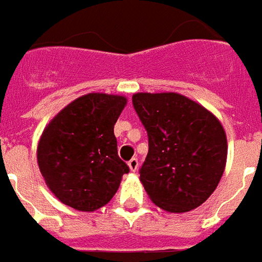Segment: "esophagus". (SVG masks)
Instances as JSON below:
<instances>
[{"mask_svg": "<svg viewBox=\"0 0 262 262\" xmlns=\"http://www.w3.org/2000/svg\"><path fill=\"white\" fill-rule=\"evenodd\" d=\"M127 165H129V168H130V171H137V167H139V161H137V159H132L129 163H127Z\"/></svg>", "mask_w": 262, "mask_h": 262, "instance_id": "1", "label": "esophagus"}]
</instances>
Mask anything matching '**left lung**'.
<instances>
[{"instance_id":"1","label":"left lung","mask_w":262,"mask_h":262,"mask_svg":"<svg viewBox=\"0 0 262 262\" xmlns=\"http://www.w3.org/2000/svg\"><path fill=\"white\" fill-rule=\"evenodd\" d=\"M148 136L140 181L159 208L184 213L208 199L223 176L227 140L213 114L176 92L132 97Z\"/></svg>"}]
</instances>
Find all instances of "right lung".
I'll return each mask as SVG.
<instances>
[{"label":"right lung","mask_w":262,"mask_h":262,"mask_svg":"<svg viewBox=\"0 0 262 262\" xmlns=\"http://www.w3.org/2000/svg\"><path fill=\"white\" fill-rule=\"evenodd\" d=\"M127 99L92 92L69 103L43 130L37 164L60 202L82 212L112 199L129 167L118 156L114 126Z\"/></svg>","instance_id":"obj_1"}]
</instances>
